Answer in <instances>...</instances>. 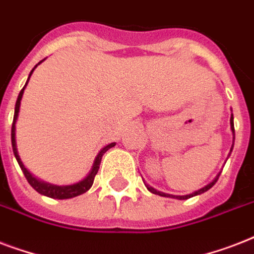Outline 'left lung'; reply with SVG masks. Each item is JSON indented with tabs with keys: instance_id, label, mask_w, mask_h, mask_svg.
<instances>
[{
	"instance_id": "obj_1",
	"label": "left lung",
	"mask_w": 254,
	"mask_h": 254,
	"mask_svg": "<svg viewBox=\"0 0 254 254\" xmlns=\"http://www.w3.org/2000/svg\"><path fill=\"white\" fill-rule=\"evenodd\" d=\"M231 130H232V133H233V142H235V125H233V115H231ZM232 149H233V145H232V147H231V151H232ZM219 177H220V173L217 174L216 178H215V179H213V181L211 182V183H209V185L204 186V187H203V189L197 190V191H195V192L189 193V195H182V196H175V195H170V193L161 192V191H157V190H155V189H153V187H151V186L146 185V183H145V182H143V183H145V186H146V189L149 190V191H150V192L155 193V195H159V196H166V197H177V199H179V200H186V199H190V197L195 196V195H200V193L205 192V191H208V190L211 189V187H212V186L215 185V183H216L217 179H219Z\"/></svg>"
}]
</instances>
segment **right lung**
Returning a JSON list of instances; mask_svg holds the SVG:
<instances>
[{
  "label": "right lung",
  "mask_w": 254,
  "mask_h": 254,
  "mask_svg": "<svg viewBox=\"0 0 254 254\" xmlns=\"http://www.w3.org/2000/svg\"><path fill=\"white\" fill-rule=\"evenodd\" d=\"M43 61H45V59H43ZM43 61L39 62L38 64H41ZM37 65H35V67L31 69V72H30V75H29V79H27V81H26L25 87L22 88L21 92H19V95H18V99H17V103H15L13 125H11V146H13L14 157H15V159H17L18 165H19L21 170L23 171V175L26 177V179H27V182L30 183V186H31V187H33V189L35 190L37 192L42 193V195H45V196L53 197V199H69V197L79 196V195L87 192L88 190L91 189L92 185H93V179H95L96 174H97V171H99V167H100V163H101V158H103V155L105 154V151H108L109 149H111V147L115 146L116 143L115 142L109 143V145L104 146L103 149L99 151V154H97V157L95 158V162H93V166H92V170L89 171V174H88L87 177H85L83 181L77 182V183H75V185H69V186L51 185V183L39 181L38 178L34 177L33 174L30 173L29 170L23 166V163H22L21 158H19V155H18L17 142H15V123H17L18 113H19V107H21V100H22V96H23V91H25L26 85H27V83H29L31 73L34 72V69L37 68Z\"/></svg>",
  "instance_id": "right-lung-1"
}]
</instances>
